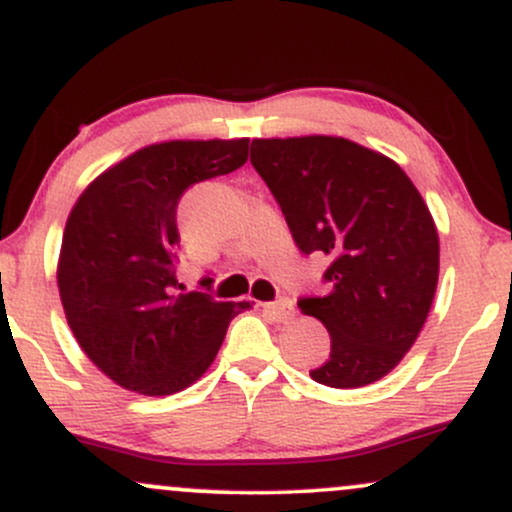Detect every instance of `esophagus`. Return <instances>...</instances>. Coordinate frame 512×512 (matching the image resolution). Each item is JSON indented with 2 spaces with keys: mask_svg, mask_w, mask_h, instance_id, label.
<instances>
[{
  "mask_svg": "<svg viewBox=\"0 0 512 512\" xmlns=\"http://www.w3.org/2000/svg\"><path fill=\"white\" fill-rule=\"evenodd\" d=\"M264 310H267V313L272 315L276 322H289V320H293V315H296V308H293V303L289 301V298H281V301H276V303H267L264 305Z\"/></svg>",
  "mask_w": 512,
  "mask_h": 512,
  "instance_id": "34e87169",
  "label": "esophagus"
}]
</instances>
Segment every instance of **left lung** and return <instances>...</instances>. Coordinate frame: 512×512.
<instances>
[{
  "instance_id": "left-lung-1",
  "label": "left lung",
  "mask_w": 512,
  "mask_h": 512,
  "mask_svg": "<svg viewBox=\"0 0 512 512\" xmlns=\"http://www.w3.org/2000/svg\"><path fill=\"white\" fill-rule=\"evenodd\" d=\"M250 163L301 252L330 257V293L298 301L332 339L310 378L375 383L416 342L436 296L440 245L424 197L392 158L344 137L252 139Z\"/></svg>"
}]
</instances>
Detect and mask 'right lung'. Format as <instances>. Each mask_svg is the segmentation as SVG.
Here are the masks:
<instances>
[{
    "label": "right lung",
    "mask_w": 512,
    "mask_h": 512,
    "mask_svg": "<svg viewBox=\"0 0 512 512\" xmlns=\"http://www.w3.org/2000/svg\"><path fill=\"white\" fill-rule=\"evenodd\" d=\"M248 144L175 139L144 146L76 199L57 262L64 315L84 354L125 390L161 397L190 387L219 354L228 322L252 308L250 301L180 293L173 264L182 192L243 166Z\"/></svg>",
    "instance_id": "add662e5"
}]
</instances>
